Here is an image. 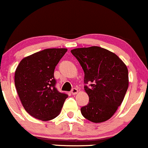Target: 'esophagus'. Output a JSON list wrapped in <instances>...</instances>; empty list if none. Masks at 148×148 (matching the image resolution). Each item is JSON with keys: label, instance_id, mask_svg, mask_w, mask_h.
Wrapping results in <instances>:
<instances>
[{"label": "esophagus", "instance_id": "34e87169", "mask_svg": "<svg viewBox=\"0 0 148 148\" xmlns=\"http://www.w3.org/2000/svg\"><path fill=\"white\" fill-rule=\"evenodd\" d=\"M77 92H78V90H77V88H73L72 90H71V93L73 95H76L77 93Z\"/></svg>", "mask_w": 148, "mask_h": 148}]
</instances>
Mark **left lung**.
Here are the masks:
<instances>
[{
	"label": "left lung",
	"instance_id": "left-lung-1",
	"mask_svg": "<svg viewBox=\"0 0 148 148\" xmlns=\"http://www.w3.org/2000/svg\"><path fill=\"white\" fill-rule=\"evenodd\" d=\"M85 73V92L89 103L80 109L83 116L92 123L109 120L121 105L128 88L127 66L115 53L98 46L71 51Z\"/></svg>",
	"mask_w": 148,
	"mask_h": 148
}]
</instances>
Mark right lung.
Listing matches in <instances>:
<instances>
[{"label":"right lung","mask_w":148,"mask_h":148,"mask_svg":"<svg viewBox=\"0 0 148 148\" xmlns=\"http://www.w3.org/2000/svg\"><path fill=\"white\" fill-rule=\"evenodd\" d=\"M68 50L48 48L25 57L15 72V85L26 112L47 121L60 114L67 94L56 88V66Z\"/></svg>","instance_id":"right-lung-1"}]
</instances>
